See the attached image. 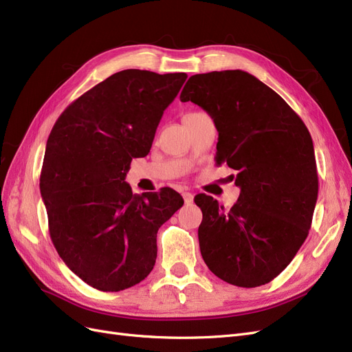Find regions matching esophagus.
I'll use <instances>...</instances> for the list:
<instances>
[{
  "label": "esophagus",
  "instance_id": "34e87169",
  "mask_svg": "<svg viewBox=\"0 0 352 352\" xmlns=\"http://www.w3.org/2000/svg\"><path fill=\"white\" fill-rule=\"evenodd\" d=\"M182 197H184V201L186 202V204H190V202L194 201V195L190 192H182Z\"/></svg>",
  "mask_w": 352,
  "mask_h": 352
}]
</instances>
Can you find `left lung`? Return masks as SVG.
Segmentation results:
<instances>
[{
	"instance_id": "obj_1",
	"label": "left lung",
	"mask_w": 352,
	"mask_h": 352,
	"mask_svg": "<svg viewBox=\"0 0 352 352\" xmlns=\"http://www.w3.org/2000/svg\"><path fill=\"white\" fill-rule=\"evenodd\" d=\"M206 110L219 132L216 163L236 170L230 210L206 194L201 255L217 278L255 287L292 261L311 228L318 177L311 135L286 101L242 70L194 74L180 94Z\"/></svg>"
}]
</instances>
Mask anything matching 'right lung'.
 I'll use <instances>...</instances> for the list:
<instances>
[{
  "instance_id": "right-lung-1",
  "label": "right lung",
  "mask_w": 352,
  "mask_h": 352,
  "mask_svg": "<svg viewBox=\"0 0 352 352\" xmlns=\"http://www.w3.org/2000/svg\"><path fill=\"white\" fill-rule=\"evenodd\" d=\"M186 73L129 69L73 101L48 136L39 188L52 243L67 267L104 292L151 273L157 232L184 206L172 188L132 194V158L151 150L164 110Z\"/></svg>"
}]
</instances>
